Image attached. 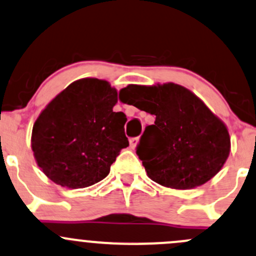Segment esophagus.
Wrapping results in <instances>:
<instances>
[{
    "mask_svg": "<svg viewBox=\"0 0 256 256\" xmlns=\"http://www.w3.org/2000/svg\"><path fill=\"white\" fill-rule=\"evenodd\" d=\"M138 137H131L130 138V147L131 148H135L136 144H138Z\"/></svg>",
    "mask_w": 256,
    "mask_h": 256,
    "instance_id": "esophagus-1",
    "label": "esophagus"
}]
</instances>
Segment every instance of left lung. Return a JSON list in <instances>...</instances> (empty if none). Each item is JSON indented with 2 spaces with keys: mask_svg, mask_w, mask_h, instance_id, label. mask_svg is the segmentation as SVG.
Wrapping results in <instances>:
<instances>
[{
  "mask_svg": "<svg viewBox=\"0 0 256 256\" xmlns=\"http://www.w3.org/2000/svg\"><path fill=\"white\" fill-rule=\"evenodd\" d=\"M124 90L131 96L128 104L156 116L136 147L153 182L192 189L218 173L230 156V134L195 94L174 83L128 86Z\"/></svg>",
  "mask_w": 256,
  "mask_h": 256,
  "instance_id": "left-lung-1",
  "label": "left lung"
}]
</instances>
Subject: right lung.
Listing matches in <instances>:
<instances>
[{
	"label": "right lung",
	"mask_w": 256,
	"mask_h": 256,
	"mask_svg": "<svg viewBox=\"0 0 256 256\" xmlns=\"http://www.w3.org/2000/svg\"><path fill=\"white\" fill-rule=\"evenodd\" d=\"M116 96L106 80L83 78L42 110L33 126L32 148L54 182L82 189L109 174L120 150L128 146L126 115L112 112Z\"/></svg>",
	"instance_id": "right-lung-1"
}]
</instances>
